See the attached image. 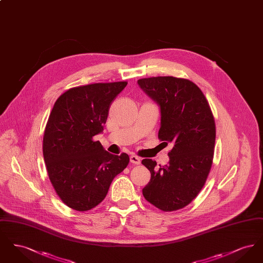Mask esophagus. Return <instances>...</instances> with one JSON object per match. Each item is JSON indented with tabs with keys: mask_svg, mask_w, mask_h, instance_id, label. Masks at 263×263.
I'll use <instances>...</instances> for the list:
<instances>
[{
	"mask_svg": "<svg viewBox=\"0 0 263 263\" xmlns=\"http://www.w3.org/2000/svg\"><path fill=\"white\" fill-rule=\"evenodd\" d=\"M130 162L132 163H135V164H140L141 163V159L138 156L133 155V156L130 157Z\"/></svg>",
	"mask_w": 263,
	"mask_h": 263,
	"instance_id": "obj_1",
	"label": "esophagus"
}]
</instances>
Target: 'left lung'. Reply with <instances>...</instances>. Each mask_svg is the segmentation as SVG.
Segmentation results:
<instances>
[{
    "label": "left lung",
    "instance_id": "obj_1",
    "mask_svg": "<svg viewBox=\"0 0 263 263\" xmlns=\"http://www.w3.org/2000/svg\"><path fill=\"white\" fill-rule=\"evenodd\" d=\"M138 84L160 105L159 139L174 145L167 164L142 161L151 173L143 195L163 212L176 211L199 194L210 173L216 139L212 110L200 88L187 79L152 77Z\"/></svg>",
    "mask_w": 263,
    "mask_h": 263
}]
</instances>
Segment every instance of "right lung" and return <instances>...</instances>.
I'll list each match as a JSON object with an SVG mask.
<instances>
[{"mask_svg": "<svg viewBox=\"0 0 263 263\" xmlns=\"http://www.w3.org/2000/svg\"><path fill=\"white\" fill-rule=\"evenodd\" d=\"M127 82L69 88L52 108L43 136V157L51 184L68 207L85 212L98 206L129 156L109 154L93 136L103 130L114 99Z\"/></svg>", "mask_w": 263, "mask_h": 263, "instance_id": "add662e5", "label": "right lung"}]
</instances>
